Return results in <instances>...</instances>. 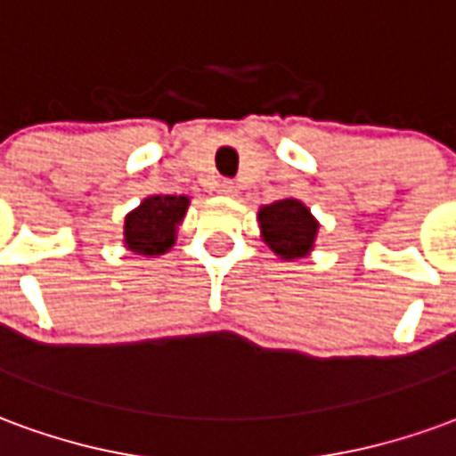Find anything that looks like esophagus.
<instances>
[{
  "mask_svg": "<svg viewBox=\"0 0 456 456\" xmlns=\"http://www.w3.org/2000/svg\"><path fill=\"white\" fill-rule=\"evenodd\" d=\"M217 192L219 195H227V198H232V195H237V185L234 183H229V180H222L217 185Z\"/></svg>",
  "mask_w": 456,
  "mask_h": 456,
  "instance_id": "34e87169",
  "label": "esophagus"
}]
</instances>
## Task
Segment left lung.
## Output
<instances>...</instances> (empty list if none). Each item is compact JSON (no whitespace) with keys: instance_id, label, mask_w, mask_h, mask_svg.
I'll use <instances>...</instances> for the list:
<instances>
[{"instance_id":"left-lung-1","label":"left lung","mask_w":456,"mask_h":456,"mask_svg":"<svg viewBox=\"0 0 456 456\" xmlns=\"http://www.w3.org/2000/svg\"><path fill=\"white\" fill-rule=\"evenodd\" d=\"M258 224L268 248L283 261L307 256L315 247L317 229H320L310 209L293 198L264 205L258 209Z\"/></svg>"}]
</instances>
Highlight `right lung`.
I'll use <instances>...</instances> for the list:
<instances>
[{"instance_id":"obj_1","label":"right lung","mask_w":456,"mask_h":456,"mask_svg":"<svg viewBox=\"0 0 456 456\" xmlns=\"http://www.w3.org/2000/svg\"><path fill=\"white\" fill-rule=\"evenodd\" d=\"M185 195H151L124 219V244L139 256H160L178 237V224L188 212Z\"/></svg>"}]
</instances>
